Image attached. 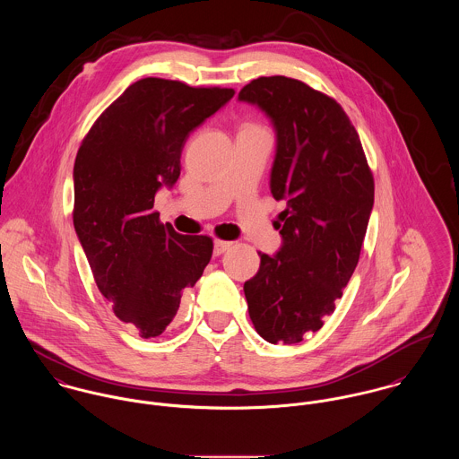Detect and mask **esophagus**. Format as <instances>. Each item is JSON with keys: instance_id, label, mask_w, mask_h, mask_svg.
<instances>
[{"instance_id": "1", "label": "esophagus", "mask_w": 459, "mask_h": 459, "mask_svg": "<svg viewBox=\"0 0 459 459\" xmlns=\"http://www.w3.org/2000/svg\"><path fill=\"white\" fill-rule=\"evenodd\" d=\"M231 246H233V242H228V240H215V244H213V253L219 256V255L226 253Z\"/></svg>"}]
</instances>
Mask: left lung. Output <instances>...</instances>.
Listing matches in <instances>:
<instances>
[{
    "label": "left lung",
    "instance_id": "left-lung-1",
    "mask_svg": "<svg viewBox=\"0 0 459 459\" xmlns=\"http://www.w3.org/2000/svg\"><path fill=\"white\" fill-rule=\"evenodd\" d=\"M238 99L258 104L275 126L270 193L286 203L281 251L258 253L260 270L244 284L249 316L264 341L293 344L324 327L359 263L375 178L353 124L324 91L270 75Z\"/></svg>",
    "mask_w": 459,
    "mask_h": 459
}]
</instances>
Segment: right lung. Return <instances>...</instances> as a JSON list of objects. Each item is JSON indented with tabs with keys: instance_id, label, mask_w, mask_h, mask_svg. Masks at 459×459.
<instances>
[{
	"instance_id": "1",
	"label": "right lung",
	"mask_w": 459,
	"mask_h": 459,
	"mask_svg": "<svg viewBox=\"0 0 459 459\" xmlns=\"http://www.w3.org/2000/svg\"><path fill=\"white\" fill-rule=\"evenodd\" d=\"M233 88L144 77L93 122L74 164V228L97 288L115 315L155 337L180 307L213 253L208 235H180L153 210L173 186L189 132L219 111Z\"/></svg>"
}]
</instances>
